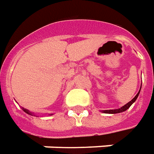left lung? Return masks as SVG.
Segmentation results:
<instances>
[{
  "instance_id": "8db88e82",
  "label": "left lung",
  "mask_w": 154,
  "mask_h": 154,
  "mask_svg": "<svg viewBox=\"0 0 154 154\" xmlns=\"http://www.w3.org/2000/svg\"><path fill=\"white\" fill-rule=\"evenodd\" d=\"M141 87H142V84H141ZM140 91H141V88H140L139 91L137 92V94L135 95V97H134L132 100H130L128 103H127L125 106H122L121 108H118V109H114V110H105V111L103 110V111H102L103 113H108V114H116V113H121V112H123V111H127L128 108L130 107L132 104L135 102L136 100L137 99V97H138V95H139Z\"/></svg>"
}]
</instances>
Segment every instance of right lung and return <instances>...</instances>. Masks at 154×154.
<instances>
[{"mask_svg": "<svg viewBox=\"0 0 154 154\" xmlns=\"http://www.w3.org/2000/svg\"><path fill=\"white\" fill-rule=\"evenodd\" d=\"M22 110H23V111H25V112H26V114H28V115L35 116V115H34V113H32L31 111H28V110H26V109H24V108H22ZM50 115H53V114H50Z\"/></svg>", "mask_w": 154, "mask_h": 154, "instance_id": "1", "label": "right lung"}]
</instances>
